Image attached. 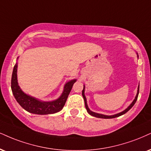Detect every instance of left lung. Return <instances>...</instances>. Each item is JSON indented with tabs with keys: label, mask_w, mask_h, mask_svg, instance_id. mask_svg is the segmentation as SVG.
Instances as JSON below:
<instances>
[{
	"label": "left lung",
	"mask_w": 151,
	"mask_h": 151,
	"mask_svg": "<svg viewBox=\"0 0 151 151\" xmlns=\"http://www.w3.org/2000/svg\"><path fill=\"white\" fill-rule=\"evenodd\" d=\"M85 88H83V91H82V95H83V98H84V101H85V108H86L87 109V111L88 112L89 114H90L91 115H92V116H94V117H96V118H105V119H109V118H117V117H119L120 116V115L124 114V113H126L129 110H130L132 109V107L134 105V104L136 103V101H137V98H138V95H139V86L138 87V91H137V96H136V97L134 99V100L132 103L130 104V106H129V107L127 108V109L124 110V111H122V112H121L120 113H118V114H115V115H102V114H99V113H94V112H92V111H91L90 109H89L88 106H87V101H86V98H85V94H84V92H85Z\"/></svg>",
	"instance_id": "left-lung-1"
}]
</instances>
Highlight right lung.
I'll list each match as a JSON object with an SVG mask.
<instances>
[{
	"label": "right lung",
	"mask_w": 151,
	"mask_h": 151,
	"mask_svg": "<svg viewBox=\"0 0 151 151\" xmlns=\"http://www.w3.org/2000/svg\"><path fill=\"white\" fill-rule=\"evenodd\" d=\"M17 70V64L14 65L13 68L12 80H11V88H12L13 95L17 101L24 109H25L28 112L34 114H52L60 111L65 105L73 85L76 81V80H73L66 83L64 87V92L58 99L50 102H42L35 98L27 95L25 93L22 92L18 85Z\"/></svg>",
	"instance_id": "right-lung-1"
}]
</instances>
